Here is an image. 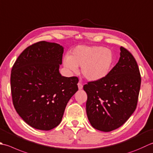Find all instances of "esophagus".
<instances>
[{
    "instance_id": "1",
    "label": "esophagus",
    "mask_w": 153,
    "mask_h": 153,
    "mask_svg": "<svg viewBox=\"0 0 153 153\" xmlns=\"http://www.w3.org/2000/svg\"><path fill=\"white\" fill-rule=\"evenodd\" d=\"M77 86H78L79 89H83V85L82 84V83H81V82H79L78 83H77Z\"/></svg>"
}]
</instances>
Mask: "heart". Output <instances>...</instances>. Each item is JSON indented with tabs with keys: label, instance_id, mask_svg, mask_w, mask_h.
Masks as SVG:
<instances>
[{
	"label": "heart",
	"instance_id": "heart-1",
	"mask_svg": "<svg viewBox=\"0 0 153 153\" xmlns=\"http://www.w3.org/2000/svg\"><path fill=\"white\" fill-rule=\"evenodd\" d=\"M114 61L111 50L101 46H77L70 56L64 58V67L70 72H76L81 66V73L90 82H96L107 76Z\"/></svg>",
	"mask_w": 153,
	"mask_h": 153
}]
</instances>
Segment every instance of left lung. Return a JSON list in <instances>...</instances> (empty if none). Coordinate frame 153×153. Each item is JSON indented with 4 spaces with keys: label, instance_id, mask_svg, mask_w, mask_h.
Returning <instances> with one entry per match:
<instances>
[{
    "label": "left lung",
    "instance_id": "obj_1",
    "mask_svg": "<svg viewBox=\"0 0 153 153\" xmlns=\"http://www.w3.org/2000/svg\"><path fill=\"white\" fill-rule=\"evenodd\" d=\"M120 50L119 62L107 76L83 86L88 120L93 127L104 132L123 125L138 101L141 82L138 65L127 49L121 46Z\"/></svg>",
    "mask_w": 153,
    "mask_h": 153
}]
</instances>
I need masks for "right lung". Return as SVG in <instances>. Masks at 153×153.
Wrapping results in <instances>:
<instances>
[{
  "mask_svg": "<svg viewBox=\"0 0 153 153\" xmlns=\"http://www.w3.org/2000/svg\"><path fill=\"white\" fill-rule=\"evenodd\" d=\"M64 48L41 41L23 51L12 68L13 102L18 114L32 127L49 131L60 123L71 97L78 90L77 77L59 71Z\"/></svg>",
  "mask_w": 153,
  "mask_h": 153,
  "instance_id": "1",
  "label": "right lung"
}]
</instances>
